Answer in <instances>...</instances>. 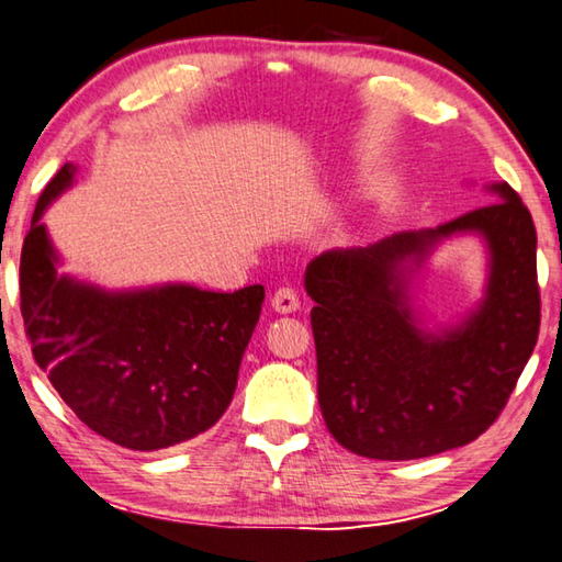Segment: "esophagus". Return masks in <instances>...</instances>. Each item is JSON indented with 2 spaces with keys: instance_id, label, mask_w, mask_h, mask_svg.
Returning <instances> with one entry per match:
<instances>
[{
  "instance_id": "1",
  "label": "esophagus",
  "mask_w": 562,
  "mask_h": 562,
  "mask_svg": "<svg viewBox=\"0 0 562 562\" xmlns=\"http://www.w3.org/2000/svg\"><path fill=\"white\" fill-rule=\"evenodd\" d=\"M272 310L280 314H290L300 310V294L294 288H280L272 294Z\"/></svg>"
}]
</instances>
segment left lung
I'll return each mask as SVG.
<instances>
[{
    "label": "left lung",
    "instance_id": "obj_1",
    "mask_svg": "<svg viewBox=\"0 0 562 562\" xmlns=\"http://www.w3.org/2000/svg\"><path fill=\"white\" fill-rule=\"evenodd\" d=\"M496 201L369 248L326 250L307 265L316 302V391L334 440L369 459H420L469 445L502 415L536 349L540 290L536 226L506 181ZM479 232L490 248L480 310L457 330L416 329L402 262L442 237Z\"/></svg>",
    "mask_w": 562,
    "mask_h": 562
}]
</instances>
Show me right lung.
Here are the masks:
<instances>
[{"instance_id": "right-lung-1", "label": "right lung", "mask_w": 562, "mask_h": 562, "mask_svg": "<svg viewBox=\"0 0 562 562\" xmlns=\"http://www.w3.org/2000/svg\"><path fill=\"white\" fill-rule=\"evenodd\" d=\"M70 179L66 165L46 183L19 265L34 361L78 420L110 442L155 452L193 440L233 401L265 288L223 294L165 284L112 294L58 278L38 221Z\"/></svg>"}]
</instances>
